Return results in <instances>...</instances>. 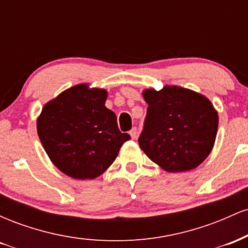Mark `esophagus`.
I'll return each instance as SVG.
<instances>
[{
  "mask_svg": "<svg viewBox=\"0 0 248 248\" xmlns=\"http://www.w3.org/2000/svg\"><path fill=\"white\" fill-rule=\"evenodd\" d=\"M129 135L132 136V139H136V136H138V128H136V127L132 128V129H130V132H129Z\"/></svg>",
  "mask_w": 248,
  "mask_h": 248,
  "instance_id": "esophagus-1",
  "label": "esophagus"
}]
</instances>
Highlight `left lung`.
Segmentation results:
<instances>
[{
	"mask_svg": "<svg viewBox=\"0 0 248 248\" xmlns=\"http://www.w3.org/2000/svg\"><path fill=\"white\" fill-rule=\"evenodd\" d=\"M148 104L139 146L168 172L197 168L210 155L218 132V112L205 95L176 85L142 92Z\"/></svg>",
	"mask_w": 248,
	"mask_h": 248,
	"instance_id": "obj_1",
	"label": "left lung"
}]
</instances>
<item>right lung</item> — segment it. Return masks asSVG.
Here are the masks:
<instances>
[{
	"mask_svg": "<svg viewBox=\"0 0 248 248\" xmlns=\"http://www.w3.org/2000/svg\"><path fill=\"white\" fill-rule=\"evenodd\" d=\"M107 91L78 84L44 105L37 133L55 166L75 179H94L114 162L130 139L114 112L105 106Z\"/></svg>",
	"mask_w": 248,
	"mask_h": 248,
	"instance_id": "add662e5",
	"label": "right lung"
}]
</instances>
